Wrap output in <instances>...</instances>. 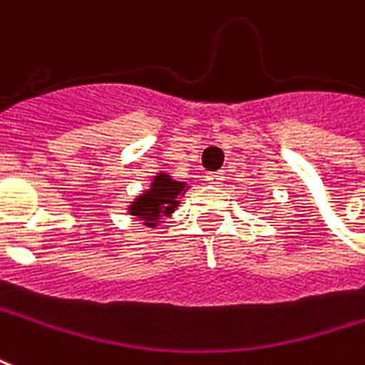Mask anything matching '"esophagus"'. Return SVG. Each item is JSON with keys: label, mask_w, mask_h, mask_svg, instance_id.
I'll list each match as a JSON object with an SVG mask.
<instances>
[{"label": "esophagus", "mask_w": 365, "mask_h": 365, "mask_svg": "<svg viewBox=\"0 0 365 365\" xmlns=\"http://www.w3.org/2000/svg\"><path fill=\"white\" fill-rule=\"evenodd\" d=\"M207 182H209L210 185H220V183L224 182V174L222 172H209V174H207Z\"/></svg>", "instance_id": "34e87169"}]
</instances>
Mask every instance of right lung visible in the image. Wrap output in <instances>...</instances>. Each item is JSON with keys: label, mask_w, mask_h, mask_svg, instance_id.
<instances>
[{"label": "right lung", "mask_w": 365, "mask_h": 365, "mask_svg": "<svg viewBox=\"0 0 365 365\" xmlns=\"http://www.w3.org/2000/svg\"><path fill=\"white\" fill-rule=\"evenodd\" d=\"M187 191V183L175 182L168 174H156L147 191L129 205V215L145 220L147 226H158L180 205V197Z\"/></svg>", "instance_id": "right-lung-1"}]
</instances>
